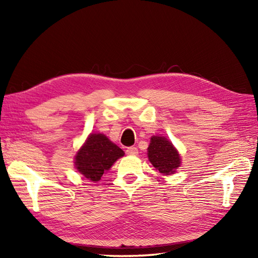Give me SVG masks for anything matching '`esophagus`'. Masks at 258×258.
<instances>
[{
    "mask_svg": "<svg viewBox=\"0 0 258 258\" xmlns=\"http://www.w3.org/2000/svg\"><path fill=\"white\" fill-rule=\"evenodd\" d=\"M138 153H139V150H138V147H135V146L127 147V150H126V154H128V155H138Z\"/></svg>",
    "mask_w": 258,
    "mask_h": 258,
    "instance_id": "obj_1",
    "label": "esophagus"
}]
</instances>
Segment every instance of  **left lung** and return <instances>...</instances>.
I'll return each mask as SVG.
<instances>
[{"label": "left lung", "instance_id": "obj_1", "mask_svg": "<svg viewBox=\"0 0 258 258\" xmlns=\"http://www.w3.org/2000/svg\"><path fill=\"white\" fill-rule=\"evenodd\" d=\"M149 160L158 172L163 175L174 173L180 164V158L173 144L165 138L153 136L149 146Z\"/></svg>", "mask_w": 258, "mask_h": 258}]
</instances>
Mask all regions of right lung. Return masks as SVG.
I'll return each instance as SVG.
<instances>
[{"mask_svg": "<svg viewBox=\"0 0 258 258\" xmlns=\"http://www.w3.org/2000/svg\"><path fill=\"white\" fill-rule=\"evenodd\" d=\"M124 152L105 135L91 134L75 157L78 171L86 178L97 182Z\"/></svg>", "mask_w": 258, "mask_h": 258, "instance_id": "obj_1", "label": "right lung"}]
</instances>
